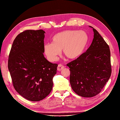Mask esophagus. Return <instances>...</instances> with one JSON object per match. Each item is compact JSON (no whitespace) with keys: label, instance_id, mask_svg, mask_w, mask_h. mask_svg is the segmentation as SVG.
I'll list each match as a JSON object with an SVG mask.
<instances>
[{"label":"esophagus","instance_id":"obj_1","mask_svg":"<svg viewBox=\"0 0 120 120\" xmlns=\"http://www.w3.org/2000/svg\"><path fill=\"white\" fill-rule=\"evenodd\" d=\"M64 68V66L63 65H62L61 64H59L58 65V67H57V70L59 71H60L61 70H63Z\"/></svg>","mask_w":120,"mask_h":120}]
</instances>
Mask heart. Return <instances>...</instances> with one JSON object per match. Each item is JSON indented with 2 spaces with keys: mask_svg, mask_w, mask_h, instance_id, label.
<instances>
[{
  "mask_svg": "<svg viewBox=\"0 0 120 120\" xmlns=\"http://www.w3.org/2000/svg\"><path fill=\"white\" fill-rule=\"evenodd\" d=\"M89 41V35L84 31L64 30L54 35L52 43L45 44L43 50L48 59L51 61L57 60L62 49L68 59L75 60L84 53Z\"/></svg>",
  "mask_w": 120,
  "mask_h": 120,
  "instance_id": "b5f03b06",
  "label": "heart"
}]
</instances>
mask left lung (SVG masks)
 Masks as SVG:
<instances>
[{
    "label": "left lung",
    "instance_id": "left-lung-1",
    "mask_svg": "<svg viewBox=\"0 0 120 120\" xmlns=\"http://www.w3.org/2000/svg\"><path fill=\"white\" fill-rule=\"evenodd\" d=\"M90 26L94 34L91 45L80 57L67 64L72 89L85 98L99 94L112 72L109 46L98 31Z\"/></svg>",
    "mask_w": 120,
    "mask_h": 120
}]
</instances>
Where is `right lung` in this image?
<instances>
[{
    "instance_id": "right-lung-1",
    "label": "right lung",
    "mask_w": 120,
    "mask_h": 120,
    "mask_svg": "<svg viewBox=\"0 0 120 120\" xmlns=\"http://www.w3.org/2000/svg\"><path fill=\"white\" fill-rule=\"evenodd\" d=\"M45 31L26 30L18 35L9 54L8 68L13 86L29 101L45 99L52 91L58 64L43 55Z\"/></svg>"
}]
</instances>
